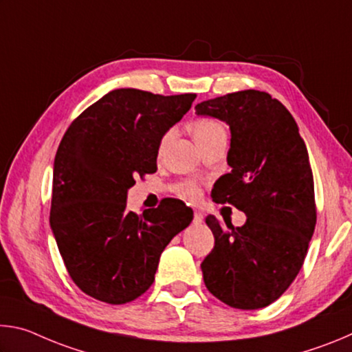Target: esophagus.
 I'll return each mask as SVG.
<instances>
[{"mask_svg": "<svg viewBox=\"0 0 352 352\" xmlns=\"http://www.w3.org/2000/svg\"><path fill=\"white\" fill-rule=\"evenodd\" d=\"M204 220H205L204 212H200V211H195V212H194V223H195V225L204 223Z\"/></svg>", "mask_w": 352, "mask_h": 352, "instance_id": "esophagus-1", "label": "esophagus"}]
</instances>
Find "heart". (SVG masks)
<instances>
[{"label":"heart","instance_id":"heart-1","mask_svg":"<svg viewBox=\"0 0 352 352\" xmlns=\"http://www.w3.org/2000/svg\"><path fill=\"white\" fill-rule=\"evenodd\" d=\"M190 133H192L195 142H197L200 147L206 144V142H211L214 140L225 136V127L219 121H216V119H195V121L190 124ZM166 142H168V136L163 138L162 147H164ZM182 190L186 197L190 199H194L195 195H197V189H195L192 183H184Z\"/></svg>","mask_w":352,"mask_h":352}]
</instances>
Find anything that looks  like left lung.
Returning a JSON list of instances; mask_svg holds the SVG:
<instances>
[{
  "label": "left lung",
  "mask_w": 352,
  "mask_h": 352,
  "mask_svg": "<svg viewBox=\"0 0 352 352\" xmlns=\"http://www.w3.org/2000/svg\"><path fill=\"white\" fill-rule=\"evenodd\" d=\"M195 113L230 127L231 170L214 183L211 197L247 216L242 226L206 217L216 242L200 265L205 285L231 307H265L301 270L317 222L307 147L294 116L265 91L208 99Z\"/></svg>",
  "instance_id": "obj_1"
}]
</instances>
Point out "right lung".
<instances>
[{"instance_id": "right-lung-1", "label": "right lung", "mask_w": 352, "mask_h": 352, "mask_svg": "<svg viewBox=\"0 0 352 352\" xmlns=\"http://www.w3.org/2000/svg\"><path fill=\"white\" fill-rule=\"evenodd\" d=\"M195 98L119 88L63 135L50 223L71 279L87 295L124 305L144 294L166 245L192 222V210L175 199L136 216L127 211V192L136 175L157 172L163 136Z\"/></svg>"}]
</instances>
